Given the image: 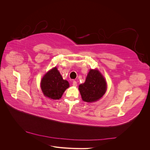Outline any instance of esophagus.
Instances as JSON below:
<instances>
[{
	"label": "esophagus",
	"instance_id": "esophagus-1",
	"mask_svg": "<svg viewBox=\"0 0 150 150\" xmlns=\"http://www.w3.org/2000/svg\"><path fill=\"white\" fill-rule=\"evenodd\" d=\"M72 85L74 86H77V82L76 81H73V82H72Z\"/></svg>",
	"mask_w": 150,
	"mask_h": 150
}]
</instances>
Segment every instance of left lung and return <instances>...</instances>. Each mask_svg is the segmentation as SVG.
I'll list each match as a JSON object with an SVG mask.
<instances>
[{"label": "left lung", "mask_w": 150, "mask_h": 150, "mask_svg": "<svg viewBox=\"0 0 150 150\" xmlns=\"http://www.w3.org/2000/svg\"><path fill=\"white\" fill-rule=\"evenodd\" d=\"M84 101L91 103L100 99L106 91V82L98 70H90L85 83L79 86Z\"/></svg>", "instance_id": "1"}]
</instances>
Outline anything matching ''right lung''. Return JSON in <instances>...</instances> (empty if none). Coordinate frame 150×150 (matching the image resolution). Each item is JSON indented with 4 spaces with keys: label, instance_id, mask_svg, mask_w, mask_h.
<instances>
[{
    "label": "right lung",
    "instance_id": "obj_1",
    "mask_svg": "<svg viewBox=\"0 0 150 150\" xmlns=\"http://www.w3.org/2000/svg\"><path fill=\"white\" fill-rule=\"evenodd\" d=\"M40 86L44 96L52 99H59L65 90L69 87V84L68 81L62 79L55 67L44 76Z\"/></svg>",
    "mask_w": 150,
    "mask_h": 150
}]
</instances>
